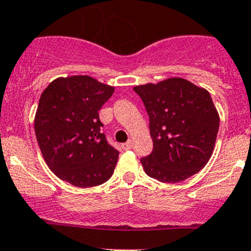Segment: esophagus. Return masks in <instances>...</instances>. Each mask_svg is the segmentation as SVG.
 <instances>
[{
	"label": "esophagus",
	"instance_id": "34e87169",
	"mask_svg": "<svg viewBox=\"0 0 251 251\" xmlns=\"http://www.w3.org/2000/svg\"><path fill=\"white\" fill-rule=\"evenodd\" d=\"M121 148H123L124 151H128V149L132 148V143H131L130 141L126 142V143H123V144H121Z\"/></svg>",
	"mask_w": 251,
	"mask_h": 251
}]
</instances>
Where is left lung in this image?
I'll return each mask as SVG.
<instances>
[{
    "instance_id": "obj_1",
    "label": "left lung",
    "mask_w": 251,
    "mask_h": 251,
    "mask_svg": "<svg viewBox=\"0 0 251 251\" xmlns=\"http://www.w3.org/2000/svg\"><path fill=\"white\" fill-rule=\"evenodd\" d=\"M149 116L153 151L141 159L151 178L176 183L196 175L214 151L220 116L205 88L181 77L135 86Z\"/></svg>"
}]
</instances>
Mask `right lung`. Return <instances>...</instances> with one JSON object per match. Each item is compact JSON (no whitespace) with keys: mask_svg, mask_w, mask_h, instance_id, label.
Returning <instances> with one entry per match:
<instances>
[{"mask_svg":"<svg viewBox=\"0 0 251 251\" xmlns=\"http://www.w3.org/2000/svg\"><path fill=\"white\" fill-rule=\"evenodd\" d=\"M113 86L87 75L58 77L45 88L35 115V133L48 168L81 188L110 178L119 151L100 132L98 110Z\"/></svg>","mask_w":251,"mask_h":251,"instance_id":"obj_1","label":"right lung"}]
</instances>
